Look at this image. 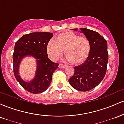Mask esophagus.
<instances>
[{"label": "esophagus", "mask_w": 124, "mask_h": 124, "mask_svg": "<svg viewBox=\"0 0 124 124\" xmlns=\"http://www.w3.org/2000/svg\"><path fill=\"white\" fill-rule=\"evenodd\" d=\"M66 65H63V64H62V63H60L59 65V68H66Z\"/></svg>", "instance_id": "34e87169"}]
</instances>
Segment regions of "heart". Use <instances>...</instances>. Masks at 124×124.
Here are the masks:
<instances>
[{
  "mask_svg": "<svg viewBox=\"0 0 124 124\" xmlns=\"http://www.w3.org/2000/svg\"><path fill=\"white\" fill-rule=\"evenodd\" d=\"M90 42L88 38L67 31L58 35L55 39H51L47 44V52L49 58L57 61L65 50V60L79 64L87 58L90 52Z\"/></svg>",
  "mask_w": 124,
  "mask_h": 124,
  "instance_id": "heart-1",
  "label": "heart"
}]
</instances>
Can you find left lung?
Instances as JSON below:
<instances>
[{"label":"left lung","instance_id":"1","mask_svg":"<svg viewBox=\"0 0 124 124\" xmlns=\"http://www.w3.org/2000/svg\"><path fill=\"white\" fill-rule=\"evenodd\" d=\"M80 32L90 42V52L84 63L75 67V73L69 82L77 90L87 92L98 86L106 75L108 61L107 42L96 31L84 28H80Z\"/></svg>","mask_w":124,"mask_h":124}]
</instances>
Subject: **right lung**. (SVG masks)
Returning <instances> with one entry per match:
<instances>
[{
  "mask_svg": "<svg viewBox=\"0 0 124 124\" xmlns=\"http://www.w3.org/2000/svg\"><path fill=\"white\" fill-rule=\"evenodd\" d=\"M52 37L51 32H32L23 35L15 43L13 55L14 75L21 86L31 93H41L48 89L59 65L48 57L47 44ZM26 56L34 57L37 62L35 76L30 81H24L19 73L21 61Z\"/></svg>",
  "mask_w": 124,
  "mask_h": 124,
  "instance_id": "obj_1",
  "label": "right lung"
}]
</instances>
